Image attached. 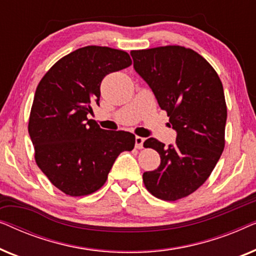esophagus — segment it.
<instances>
[{
    "label": "esophagus",
    "mask_w": 256,
    "mask_h": 256,
    "mask_svg": "<svg viewBox=\"0 0 256 256\" xmlns=\"http://www.w3.org/2000/svg\"><path fill=\"white\" fill-rule=\"evenodd\" d=\"M144 141H146V138H141V136H136V138H135V148L143 149V146H144L143 143H144Z\"/></svg>",
    "instance_id": "34e87169"
}]
</instances>
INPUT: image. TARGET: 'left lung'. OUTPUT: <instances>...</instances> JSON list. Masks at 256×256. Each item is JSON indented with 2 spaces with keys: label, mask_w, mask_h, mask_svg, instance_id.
<instances>
[{
  "label": "left lung",
  "mask_w": 256,
  "mask_h": 256,
  "mask_svg": "<svg viewBox=\"0 0 256 256\" xmlns=\"http://www.w3.org/2000/svg\"><path fill=\"white\" fill-rule=\"evenodd\" d=\"M135 71L166 112L177 138L166 144L150 138L143 143L160 156L156 170L143 182L156 198L174 202L200 188L225 148L227 107L222 84L197 52L168 45L130 52Z\"/></svg>",
  "instance_id": "obj_1"
}]
</instances>
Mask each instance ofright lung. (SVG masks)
Returning <instances> with one entry per match:
<instances>
[{
    "label": "right lung",
    "instance_id": "obj_1",
    "mask_svg": "<svg viewBox=\"0 0 256 256\" xmlns=\"http://www.w3.org/2000/svg\"><path fill=\"white\" fill-rule=\"evenodd\" d=\"M130 65L126 51L90 45L59 59L38 84L28 126L34 160L65 194L99 190L116 157L134 149V134L104 130L87 118L104 76Z\"/></svg>",
    "mask_w": 256,
    "mask_h": 256
}]
</instances>
